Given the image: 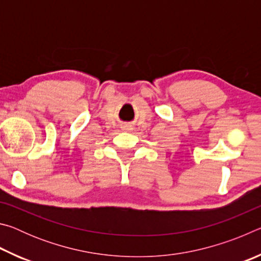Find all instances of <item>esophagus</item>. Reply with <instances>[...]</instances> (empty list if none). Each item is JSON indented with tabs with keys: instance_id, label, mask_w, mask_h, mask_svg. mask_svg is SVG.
I'll return each mask as SVG.
<instances>
[{
	"instance_id": "obj_1",
	"label": "esophagus",
	"mask_w": 261,
	"mask_h": 261,
	"mask_svg": "<svg viewBox=\"0 0 261 261\" xmlns=\"http://www.w3.org/2000/svg\"><path fill=\"white\" fill-rule=\"evenodd\" d=\"M130 129V127L129 126H126V130H129Z\"/></svg>"
}]
</instances>
